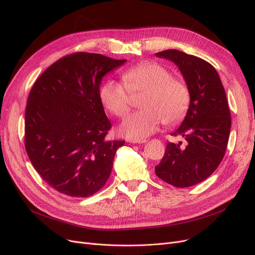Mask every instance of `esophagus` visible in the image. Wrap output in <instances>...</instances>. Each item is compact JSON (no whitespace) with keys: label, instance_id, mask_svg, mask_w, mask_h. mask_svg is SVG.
I'll return each instance as SVG.
<instances>
[{"label":"esophagus","instance_id":"esophagus-1","mask_svg":"<svg viewBox=\"0 0 255 255\" xmlns=\"http://www.w3.org/2000/svg\"><path fill=\"white\" fill-rule=\"evenodd\" d=\"M128 142L132 143V144H141V143L146 142V140H144V139H128Z\"/></svg>","mask_w":255,"mask_h":255}]
</instances>
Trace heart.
<instances>
[{
  "label": "heart",
  "mask_w": 255,
  "mask_h": 255,
  "mask_svg": "<svg viewBox=\"0 0 255 255\" xmlns=\"http://www.w3.org/2000/svg\"><path fill=\"white\" fill-rule=\"evenodd\" d=\"M123 82L106 80L100 88V100L108 112L121 117L131 106V95L143 93L142 110L128 115L119 130L129 139H142L152 135L164 121L174 125L183 119L191 104L188 85L173 78L163 65L148 61L131 66L121 75Z\"/></svg>",
  "instance_id": "heart-1"
}]
</instances>
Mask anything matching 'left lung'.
<instances>
[{
  "label": "left lung",
  "mask_w": 255,
  "mask_h": 255,
  "mask_svg": "<svg viewBox=\"0 0 255 255\" xmlns=\"http://www.w3.org/2000/svg\"><path fill=\"white\" fill-rule=\"evenodd\" d=\"M155 56L179 68L191 93L186 117L172 132L184 137L187 145L169 142L155 174L174 187H191L207 179L224 156L232 127L225 90L217 70L198 57L177 50Z\"/></svg>",
  "instance_id": "obj_1"
}]
</instances>
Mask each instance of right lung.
Returning <instances> with one entry per match:
<instances>
[{
    "label": "right lung",
    "mask_w": 255,
    "mask_h": 255,
    "mask_svg": "<svg viewBox=\"0 0 255 255\" xmlns=\"http://www.w3.org/2000/svg\"><path fill=\"white\" fill-rule=\"evenodd\" d=\"M127 60L92 53L59 59L37 79L25 115V146L35 170L58 192L89 197L110 177L125 141L108 140L103 78Z\"/></svg>",
    "instance_id": "1"
}]
</instances>
